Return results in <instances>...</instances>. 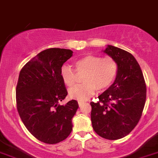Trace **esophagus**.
Returning <instances> with one entry per match:
<instances>
[{
  "instance_id": "34e87169",
  "label": "esophagus",
  "mask_w": 158,
  "mask_h": 158,
  "mask_svg": "<svg viewBox=\"0 0 158 158\" xmlns=\"http://www.w3.org/2000/svg\"><path fill=\"white\" fill-rule=\"evenodd\" d=\"M83 104H84V102H83V101H79V107H81V106L83 105Z\"/></svg>"
}]
</instances>
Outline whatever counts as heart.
I'll return each mask as SVG.
<instances>
[{
  "instance_id": "1",
  "label": "heart",
  "mask_w": 158,
  "mask_h": 158,
  "mask_svg": "<svg viewBox=\"0 0 158 158\" xmlns=\"http://www.w3.org/2000/svg\"><path fill=\"white\" fill-rule=\"evenodd\" d=\"M74 65L75 70L64 65L60 75L65 85L71 87L76 83L78 75L85 74L83 78L84 83L75 86L69 91L70 97L79 101L87 100L96 90L104 91L109 88L117 75L118 64L112 57L102 58L87 54L75 60Z\"/></svg>"
}]
</instances>
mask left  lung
I'll use <instances>...</instances> for the list:
<instances>
[{"label": "left lung", "mask_w": 158, "mask_h": 158, "mask_svg": "<svg viewBox=\"0 0 158 158\" xmlns=\"http://www.w3.org/2000/svg\"><path fill=\"white\" fill-rule=\"evenodd\" d=\"M118 64L116 80L99 101L91 102V120L95 132L108 140L129 134L138 124L145 100L146 85L137 61L130 53L113 46L104 50Z\"/></svg>", "instance_id": "left-lung-1"}]
</instances>
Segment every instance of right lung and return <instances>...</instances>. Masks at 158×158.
<instances>
[{"label": "right lung", "mask_w": 158, "mask_h": 158, "mask_svg": "<svg viewBox=\"0 0 158 158\" xmlns=\"http://www.w3.org/2000/svg\"><path fill=\"white\" fill-rule=\"evenodd\" d=\"M72 53L67 49H46L20 71L16 87L18 114L28 131L46 144L63 141L72 131L78 103L72 99L66 105L59 104L67 95L61 68Z\"/></svg>", "instance_id": "right-lung-1"}]
</instances>
